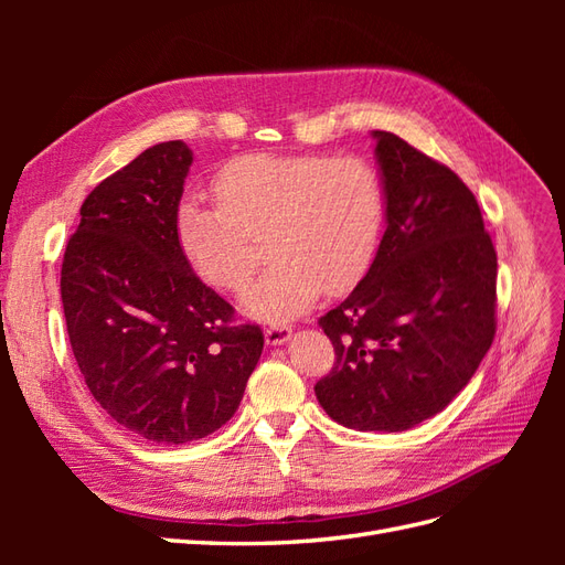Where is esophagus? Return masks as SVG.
<instances>
[{"mask_svg": "<svg viewBox=\"0 0 565 565\" xmlns=\"http://www.w3.org/2000/svg\"><path fill=\"white\" fill-rule=\"evenodd\" d=\"M264 337H266L268 347H280V344H285V341H289V337H292V330H289L287 324L278 322V324H270V328H266Z\"/></svg>", "mask_w": 565, "mask_h": 565, "instance_id": "34e87169", "label": "esophagus"}]
</instances>
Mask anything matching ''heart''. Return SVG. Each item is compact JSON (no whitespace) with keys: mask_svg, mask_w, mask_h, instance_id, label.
I'll return each mask as SVG.
<instances>
[{"mask_svg":"<svg viewBox=\"0 0 565 565\" xmlns=\"http://www.w3.org/2000/svg\"><path fill=\"white\" fill-rule=\"evenodd\" d=\"M218 207L183 200L177 210L179 249L195 276L237 292L262 241L270 266L241 299L245 313L285 320L318 295L347 292L380 249L386 193L363 158L247 156L214 179Z\"/></svg>","mask_w":565,"mask_h":565,"instance_id":"heart-1","label":"heart"}]
</instances>
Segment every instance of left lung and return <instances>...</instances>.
Listing matches in <instances>:
<instances>
[{
    "label": "left lung",
    "instance_id": "8db88e82",
    "mask_svg": "<svg viewBox=\"0 0 565 565\" xmlns=\"http://www.w3.org/2000/svg\"><path fill=\"white\" fill-rule=\"evenodd\" d=\"M386 193L377 256L318 324L334 367L316 396L358 431H405L446 409L488 353L498 254L473 193L401 136L372 131Z\"/></svg>",
    "mask_w": 565,
    "mask_h": 565
}]
</instances>
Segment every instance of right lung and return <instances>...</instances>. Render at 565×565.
<instances>
[{"instance_id": "obj_1", "label": "right lung", "mask_w": 565, "mask_h": 565, "mask_svg": "<svg viewBox=\"0 0 565 565\" xmlns=\"http://www.w3.org/2000/svg\"><path fill=\"white\" fill-rule=\"evenodd\" d=\"M191 162V148L167 141L100 181L61 268L67 337L92 396L127 431L167 446L221 429L264 349L259 324H233V306L179 249Z\"/></svg>"}]
</instances>
